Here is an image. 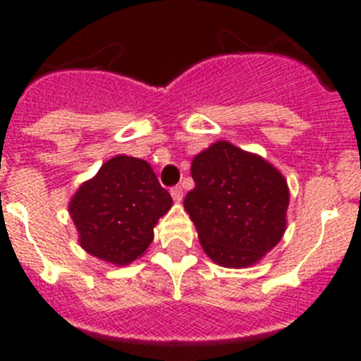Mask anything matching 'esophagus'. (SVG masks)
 I'll list each match as a JSON object with an SVG mask.
<instances>
[{"label": "esophagus", "instance_id": "obj_1", "mask_svg": "<svg viewBox=\"0 0 361 361\" xmlns=\"http://www.w3.org/2000/svg\"><path fill=\"white\" fill-rule=\"evenodd\" d=\"M170 191H171V197H173L175 202H180V200H183V190H180V186L171 188Z\"/></svg>", "mask_w": 361, "mask_h": 361}]
</instances>
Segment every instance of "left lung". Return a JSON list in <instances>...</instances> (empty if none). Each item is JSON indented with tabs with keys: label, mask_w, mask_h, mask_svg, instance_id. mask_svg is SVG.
Here are the masks:
<instances>
[{
	"label": "left lung",
	"mask_w": 361,
	"mask_h": 361,
	"mask_svg": "<svg viewBox=\"0 0 361 361\" xmlns=\"http://www.w3.org/2000/svg\"><path fill=\"white\" fill-rule=\"evenodd\" d=\"M195 188L184 209L202 250L224 267L257 264L280 242L289 206L288 180L255 153L213 142L191 162Z\"/></svg>",
	"instance_id": "1"
}]
</instances>
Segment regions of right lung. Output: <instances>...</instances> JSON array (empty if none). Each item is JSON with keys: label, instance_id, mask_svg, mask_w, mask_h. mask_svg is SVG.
<instances>
[{"label": "right lung", "instance_id": "add662e5", "mask_svg": "<svg viewBox=\"0 0 361 361\" xmlns=\"http://www.w3.org/2000/svg\"><path fill=\"white\" fill-rule=\"evenodd\" d=\"M171 204V195L159 184L148 162L117 155L79 186L68 212L86 253L128 266L148 250L153 228Z\"/></svg>", "mask_w": 361, "mask_h": 361}]
</instances>
